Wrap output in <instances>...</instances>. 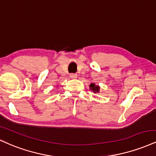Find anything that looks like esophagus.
I'll list each match as a JSON object with an SVG mask.
<instances>
[{
    "mask_svg": "<svg viewBox=\"0 0 156 156\" xmlns=\"http://www.w3.org/2000/svg\"><path fill=\"white\" fill-rule=\"evenodd\" d=\"M70 77L71 79H76V77H77V75H76V74H70Z\"/></svg>",
    "mask_w": 156,
    "mask_h": 156,
    "instance_id": "34e87169",
    "label": "esophagus"
}]
</instances>
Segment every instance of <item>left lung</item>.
I'll return each instance as SVG.
<instances>
[{
    "label": "left lung",
    "instance_id": "left-lung-1",
    "mask_svg": "<svg viewBox=\"0 0 156 156\" xmlns=\"http://www.w3.org/2000/svg\"><path fill=\"white\" fill-rule=\"evenodd\" d=\"M90 89L92 90L94 93L99 92V87H98V86H96L94 83H91L90 85Z\"/></svg>",
    "mask_w": 156,
    "mask_h": 156
}]
</instances>
